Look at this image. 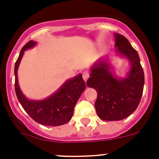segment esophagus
Returning a JSON list of instances; mask_svg holds the SVG:
<instances>
[{"instance_id":"esophagus-1","label":"esophagus","mask_w":159,"mask_h":159,"mask_svg":"<svg viewBox=\"0 0 159 159\" xmlns=\"http://www.w3.org/2000/svg\"><path fill=\"white\" fill-rule=\"evenodd\" d=\"M89 76H90V74L88 71H84V72L83 73V79H84V81L88 80Z\"/></svg>"}]
</instances>
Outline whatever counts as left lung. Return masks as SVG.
I'll list each match as a JSON object with an SVG mask.
<instances>
[{
	"mask_svg": "<svg viewBox=\"0 0 159 159\" xmlns=\"http://www.w3.org/2000/svg\"><path fill=\"white\" fill-rule=\"evenodd\" d=\"M114 36L115 51L119 57L128 60V72L124 77L117 76L109 57H103L91 67L87 81L89 88L97 91L95 110L105 121L122 120L131 115L139 104L144 87V72L137 51L123 35Z\"/></svg>",
	"mask_w": 159,
	"mask_h": 159,
	"instance_id": "obj_1",
	"label": "left lung"
}]
</instances>
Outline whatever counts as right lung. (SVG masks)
Here are the masks:
<instances>
[{
    "label": "right lung",
    "mask_w": 159,
    "mask_h": 159,
    "mask_svg": "<svg viewBox=\"0 0 159 159\" xmlns=\"http://www.w3.org/2000/svg\"><path fill=\"white\" fill-rule=\"evenodd\" d=\"M37 42L30 40L22 48L19 57L15 64V91L22 107L36 123L45 126L57 127L64 125L71 120L77 101L84 92L86 84L82 74L68 79L58 89L41 100L30 99L25 96L19 86L17 71L25 52L32 48Z\"/></svg>",
    "instance_id": "obj_1"
}]
</instances>
